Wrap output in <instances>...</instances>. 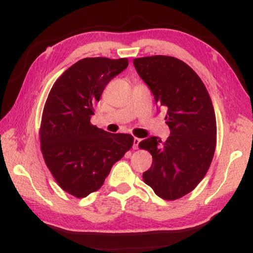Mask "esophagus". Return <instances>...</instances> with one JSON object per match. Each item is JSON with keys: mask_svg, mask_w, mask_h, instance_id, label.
Segmentation results:
<instances>
[{"mask_svg": "<svg viewBox=\"0 0 253 253\" xmlns=\"http://www.w3.org/2000/svg\"><path fill=\"white\" fill-rule=\"evenodd\" d=\"M140 138H137V137H135L134 138V145H132V147H134V149H138V145L140 143Z\"/></svg>", "mask_w": 253, "mask_h": 253, "instance_id": "esophagus-1", "label": "esophagus"}]
</instances>
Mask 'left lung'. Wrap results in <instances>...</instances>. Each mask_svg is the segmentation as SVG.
<instances>
[{"mask_svg":"<svg viewBox=\"0 0 253 253\" xmlns=\"http://www.w3.org/2000/svg\"><path fill=\"white\" fill-rule=\"evenodd\" d=\"M156 104L168 109L170 135L165 142L149 137L138 146L152 154L144 182L166 201L183 198L202 181L216 146L212 100L200 77L182 60L169 55L134 59Z\"/></svg>","mask_w":253,"mask_h":253,"instance_id":"left-lung-1","label":"left lung"}]
</instances>
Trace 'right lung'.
<instances>
[{"label":"right lung","instance_id":"right-lung-1","mask_svg":"<svg viewBox=\"0 0 253 253\" xmlns=\"http://www.w3.org/2000/svg\"><path fill=\"white\" fill-rule=\"evenodd\" d=\"M127 66V58L81 59L59 77L46 98L41 152L59 186L75 198L99 190L134 143L129 134H111L90 123L107 84Z\"/></svg>","mask_w":253,"mask_h":253}]
</instances>
